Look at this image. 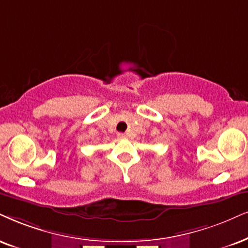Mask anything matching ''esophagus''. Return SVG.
Segmentation results:
<instances>
[{"label": "esophagus", "instance_id": "obj_1", "mask_svg": "<svg viewBox=\"0 0 248 248\" xmlns=\"http://www.w3.org/2000/svg\"><path fill=\"white\" fill-rule=\"evenodd\" d=\"M117 137H118V139H125V138H126V134H125V133H118Z\"/></svg>", "mask_w": 248, "mask_h": 248}]
</instances>
